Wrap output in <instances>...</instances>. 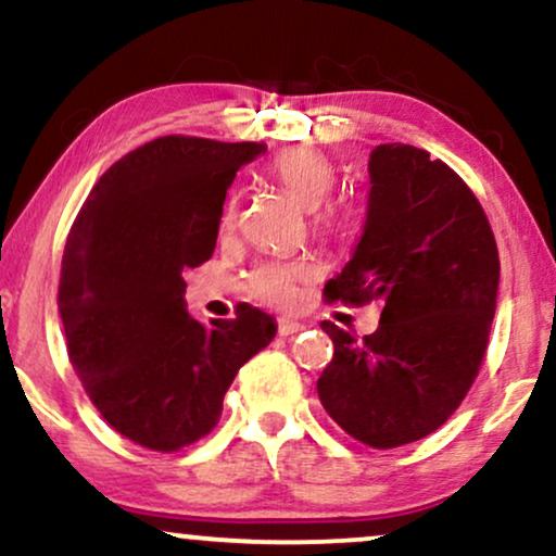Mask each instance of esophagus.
I'll return each instance as SVG.
<instances>
[{"label":"esophagus","instance_id":"34e87169","mask_svg":"<svg viewBox=\"0 0 556 556\" xmlns=\"http://www.w3.org/2000/svg\"><path fill=\"white\" fill-rule=\"evenodd\" d=\"M302 328H305V326H302V323H298V320H279L277 323V333L279 336H294V333H300Z\"/></svg>","mask_w":556,"mask_h":556}]
</instances>
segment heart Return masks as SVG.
<instances>
[{
  "label": "heart",
  "mask_w": 556,
  "mask_h": 556,
  "mask_svg": "<svg viewBox=\"0 0 556 556\" xmlns=\"http://www.w3.org/2000/svg\"><path fill=\"white\" fill-rule=\"evenodd\" d=\"M271 177L287 189L298 205L313 210V226L326 236H343L356 223V202L351 197H330L339 179L333 159L315 149H285L271 159ZM241 215V197L230 192L223 202L220 226L236 228ZM311 274L307 264H258L245 285L256 300L269 305H292L298 298V282Z\"/></svg>",
  "instance_id": "1"
}]
</instances>
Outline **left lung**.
Wrapping results in <instances>:
<instances>
[{
    "instance_id": "1",
    "label": "left lung",
    "mask_w": 556,
    "mask_h": 556,
    "mask_svg": "<svg viewBox=\"0 0 556 556\" xmlns=\"http://www.w3.org/2000/svg\"><path fill=\"white\" fill-rule=\"evenodd\" d=\"M364 233L328 302H379V328L356 339L323 320L333 359L318 397L349 435L375 448L424 439L472 388L495 318L501 258L465 179L428 151L382 143L369 156Z\"/></svg>"
}]
</instances>
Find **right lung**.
Here are the masks:
<instances>
[{
  "instance_id": "right-lung-1",
  "label": "right lung",
  "mask_w": 556,
  "mask_h": 556,
  "mask_svg": "<svg viewBox=\"0 0 556 556\" xmlns=\"http://www.w3.org/2000/svg\"><path fill=\"white\" fill-rule=\"evenodd\" d=\"M264 151L151 140L102 174L68 230L59 285L68 359L132 444L168 454L207 435L238 369L277 333L258 307L202 326L185 302V271L213 256L236 172Z\"/></svg>"
}]
</instances>
